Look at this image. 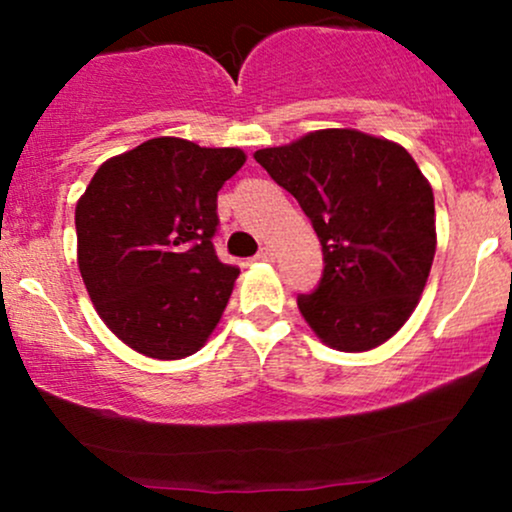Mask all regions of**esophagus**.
I'll list each match as a JSON object with an SVG mask.
<instances>
[{
    "mask_svg": "<svg viewBox=\"0 0 512 512\" xmlns=\"http://www.w3.org/2000/svg\"><path fill=\"white\" fill-rule=\"evenodd\" d=\"M257 257H260L262 262H274V257H276V252H274V248H262L260 252H257Z\"/></svg>",
    "mask_w": 512,
    "mask_h": 512,
    "instance_id": "esophagus-1",
    "label": "esophagus"
}]
</instances>
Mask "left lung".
Masks as SVG:
<instances>
[{"label": "left lung", "instance_id": "1", "mask_svg": "<svg viewBox=\"0 0 512 512\" xmlns=\"http://www.w3.org/2000/svg\"><path fill=\"white\" fill-rule=\"evenodd\" d=\"M255 161L298 199L320 238L322 281L298 296L315 337L346 354L395 337L421 301L438 243L431 182L409 151L332 127L255 151Z\"/></svg>", "mask_w": 512, "mask_h": 512}]
</instances>
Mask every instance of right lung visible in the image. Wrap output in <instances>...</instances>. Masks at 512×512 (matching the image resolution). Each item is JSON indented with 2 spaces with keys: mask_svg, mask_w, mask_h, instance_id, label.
<instances>
[{
  "mask_svg": "<svg viewBox=\"0 0 512 512\" xmlns=\"http://www.w3.org/2000/svg\"><path fill=\"white\" fill-rule=\"evenodd\" d=\"M243 149L156 137L96 170L76 202V264L93 308L137 354L178 361L209 342L240 269L219 262L216 195Z\"/></svg>",
  "mask_w": 512,
  "mask_h": 512,
  "instance_id": "obj_1",
  "label": "right lung"
}]
</instances>
